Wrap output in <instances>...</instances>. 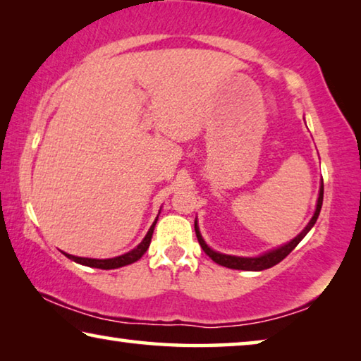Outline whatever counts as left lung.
<instances>
[{
	"label": "left lung",
	"instance_id": "1",
	"mask_svg": "<svg viewBox=\"0 0 361 361\" xmlns=\"http://www.w3.org/2000/svg\"><path fill=\"white\" fill-rule=\"evenodd\" d=\"M322 204H323V181L320 185L319 199H317V207H315L314 216L310 218V221L307 223V226H305V228L301 232H299L295 239H291L290 242H286V243H283V245H280L277 248L269 250V252L262 253L259 256H234V255H224V253L215 252V250L207 245V242L204 240L202 234H200L197 218H195V221H194L195 235H197V240H199L200 247H202L204 252L209 255L210 258L216 262V264H221V266L229 267V269H239V271L259 272V271H264V269H269V267L279 264L280 261L285 259L286 256H288L293 252V250L296 248V245L304 239L305 234H307V232L314 228V224L317 223V218H319V215H320Z\"/></svg>",
	"mask_w": 361,
	"mask_h": 361
}]
</instances>
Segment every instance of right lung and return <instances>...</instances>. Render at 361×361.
<instances>
[{
    "mask_svg": "<svg viewBox=\"0 0 361 361\" xmlns=\"http://www.w3.org/2000/svg\"><path fill=\"white\" fill-rule=\"evenodd\" d=\"M161 213V212H159ZM157 218L159 215L156 216L154 223L151 224L149 231L146 232L145 239L138 243V245L130 250V252H127L124 255L121 256H114V258H108V259H97V258H82V256H75V255H68L62 252L66 258L78 262V264H82V266H89V267H95V269H105V271H108V269H118V267H122V266H127V264H132V262L138 261L142 256L146 253V250L149 248V243H151V237H152V232H154V226L157 223Z\"/></svg>",
    "mask_w": 361,
    "mask_h": 361,
    "instance_id": "1",
    "label": "right lung"
}]
</instances>
